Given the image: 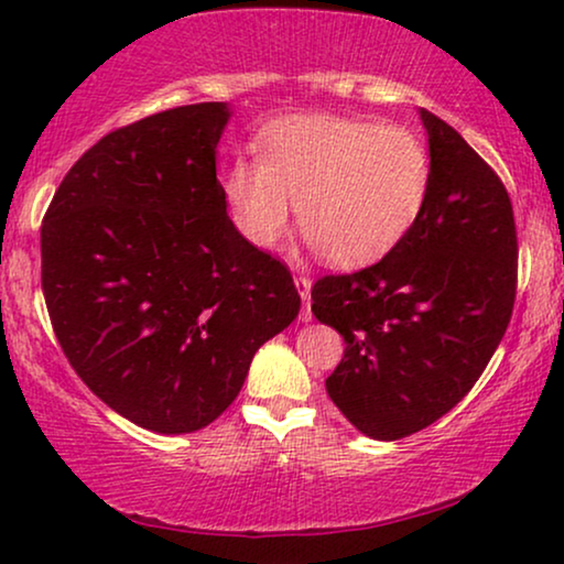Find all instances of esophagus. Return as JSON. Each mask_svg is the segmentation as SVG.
I'll use <instances>...</instances> for the list:
<instances>
[{"label": "esophagus", "mask_w": 564, "mask_h": 564, "mask_svg": "<svg viewBox=\"0 0 564 564\" xmlns=\"http://www.w3.org/2000/svg\"><path fill=\"white\" fill-rule=\"evenodd\" d=\"M295 288L300 292V297H303V307H300V321H311L313 318V311H311V276L297 274L295 276Z\"/></svg>", "instance_id": "esophagus-1"}]
</instances>
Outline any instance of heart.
<instances>
[{"mask_svg":"<svg viewBox=\"0 0 564 564\" xmlns=\"http://www.w3.org/2000/svg\"><path fill=\"white\" fill-rule=\"evenodd\" d=\"M259 159H236L226 197L251 243L272 249L292 203L297 228L323 261L354 269L388 257L423 213L426 143L403 126L307 115L264 128Z\"/></svg>","mask_w":564,"mask_h":564,"instance_id":"1","label":"heart"}]
</instances>
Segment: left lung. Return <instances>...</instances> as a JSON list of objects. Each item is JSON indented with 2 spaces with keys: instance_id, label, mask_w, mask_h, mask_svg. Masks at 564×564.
<instances>
[{
  "instance_id": "1",
  "label": "left lung",
  "mask_w": 564,
  "mask_h": 564,
  "mask_svg": "<svg viewBox=\"0 0 564 564\" xmlns=\"http://www.w3.org/2000/svg\"><path fill=\"white\" fill-rule=\"evenodd\" d=\"M431 187L403 241L377 264L326 274L311 311L344 336L326 380L361 434L395 442L473 390L511 323L519 241L492 166L442 118L421 110Z\"/></svg>"
}]
</instances>
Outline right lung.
Returning <instances> with one entry per match:
<instances>
[{"label":"right lung","instance_id":"add662e5","mask_svg":"<svg viewBox=\"0 0 564 564\" xmlns=\"http://www.w3.org/2000/svg\"><path fill=\"white\" fill-rule=\"evenodd\" d=\"M226 122V105L199 102L112 130L43 215V297L68 365L156 434L218 419L259 346L300 311L288 264L226 213L215 176Z\"/></svg>","mask_w":564,"mask_h":564}]
</instances>
